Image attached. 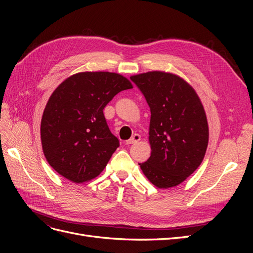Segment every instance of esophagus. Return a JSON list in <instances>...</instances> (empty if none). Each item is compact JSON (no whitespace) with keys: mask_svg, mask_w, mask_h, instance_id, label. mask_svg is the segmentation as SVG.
Segmentation results:
<instances>
[{"mask_svg":"<svg viewBox=\"0 0 253 253\" xmlns=\"http://www.w3.org/2000/svg\"><path fill=\"white\" fill-rule=\"evenodd\" d=\"M140 140V136L138 134H134L132 136V138H129L128 140H126V144H134L136 142H138Z\"/></svg>","mask_w":253,"mask_h":253,"instance_id":"34e87169","label":"esophagus"}]
</instances>
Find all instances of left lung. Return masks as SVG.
Returning <instances> with one entry per match:
<instances>
[{
	"label": "left lung",
	"instance_id": "obj_1",
	"mask_svg": "<svg viewBox=\"0 0 253 253\" xmlns=\"http://www.w3.org/2000/svg\"><path fill=\"white\" fill-rule=\"evenodd\" d=\"M131 80L151 111L152 153L139 166L157 188L177 186L200 167L208 147L204 106L192 86L176 75L149 72L132 76Z\"/></svg>",
	"mask_w": 253,
	"mask_h": 253
}]
</instances>
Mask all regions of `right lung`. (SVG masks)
Returning a JSON list of instances; mask_svg holds the SVG:
<instances>
[{
    "mask_svg": "<svg viewBox=\"0 0 253 253\" xmlns=\"http://www.w3.org/2000/svg\"><path fill=\"white\" fill-rule=\"evenodd\" d=\"M126 77L109 72L71 76L51 94L41 120V141L52 169L74 182L100 174L119 147L103 114L112 99L132 88Z\"/></svg>",
    "mask_w": 253,
    "mask_h": 253,
    "instance_id": "add662e5",
    "label": "right lung"
}]
</instances>
